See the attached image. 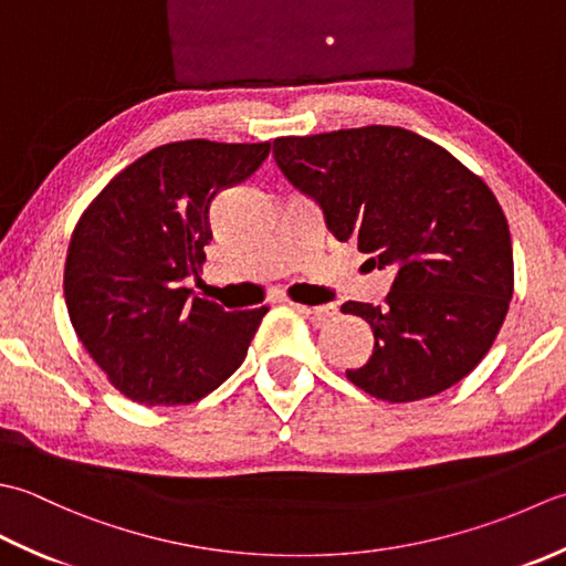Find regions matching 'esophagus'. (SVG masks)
Here are the masks:
<instances>
[{
	"label": "esophagus",
	"instance_id": "obj_1",
	"mask_svg": "<svg viewBox=\"0 0 566 566\" xmlns=\"http://www.w3.org/2000/svg\"><path fill=\"white\" fill-rule=\"evenodd\" d=\"M291 305L297 310L300 315H305V317L315 319V322H327V319L337 315V305H332V303L317 305V307H310V305H303V303H291Z\"/></svg>",
	"mask_w": 566,
	"mask_h": 566
}]
</instances>
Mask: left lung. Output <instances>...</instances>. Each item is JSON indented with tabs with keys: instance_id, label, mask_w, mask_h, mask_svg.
I'll use <instances>...</instances> for the list:
<instances>
[{
	"instance_id": "1",
	"label": "left lung",
	"mask_w": 566,
	"mask_h": 566,
	"mask_svg": "<svg viewBox=\"0 0 566 566\" xmlns=\"http://www.w3.org/2000/svg\"><path fill=\"white\" fill-rule=\"evenodd\" d=\"M273 156L334 237L396 271L386 305H342L374 329L371 359L347 371L352 384L412 402L474 371L513 297L509 222L486 182L400 126L281 136Z\"/></svg>"
}]
</instances>
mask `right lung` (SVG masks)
<instances>
[{"mask_svg": "<svg viewBox=\"0 0 566 566\" xmlns=\"http://www.w3.org/2000/svg\"><path fill=\"white\" fill-rule=\"evenodd\" d=\"M269 142L190 138L114 176L80 217L65 259L77 339L122 396L188 406L244 361L269 307L227 313L182 285L212 241L210 205L266 160Z\"/></svg>", "mask_w": 566, "mask_h": 566, "instance_id": "1", "label": "right lung"}]
</instances>
